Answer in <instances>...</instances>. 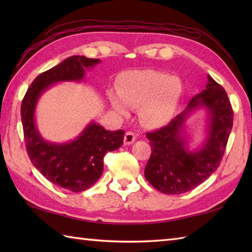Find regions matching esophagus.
<instances>
[{
  "instance_id": "34e87169",
  "label": "esophagus",
  "mask_w": 252,
  "mask_h": 252,
  "mask_svg": "<svg viewBox=\"0 0 252 252\" xmlns=\"http://www.w3.org/2000/svg\"><path fill=\"white\" fill-rule=\"evenodd\" d=\"M135 140H136V135L134 134V133L131 131L126 132L125 138H123V142H125L126 145H130V144H132Z\"/></svg>"
}]
</instances>
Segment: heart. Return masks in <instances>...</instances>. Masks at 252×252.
<instances>
[{"label": "heart", "mask_w": 252, "mask_h": 252, "mask_svg": "<svg viewBox=\"0 0 252 252\" xmlns=\"http://www.w3.org/2000/svg\"><path fill=\"white\" fill-rule=\"evenodd\" d=\"M181 81L157 70L127 71L119 80L118 93L110 92L112 107L121 115L126 106L141 108V119L147 126L157 127L167 123L178 107L182 95Z\"/></svg>", "instance_id": "b5f03b06"}]
</instances>
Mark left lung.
Returning a JSON list of instances; mask_svg holds the SVG:
<instances>
[{
  "mask_svg": "<svg viewBox=\"0 0 252 252\" xmlns=\"http://www.w3.org/2000/svg\"><path fill=\"white\" fill-rule=\"evenodd\" d=\"M206 89L195 95L186 109L159 130L146 133L152 155L145 167V178L163 194L179 195L194 189L219 168L233 127V108L220 84L208 76ZM209 111L208 136L195 152L187 149L183 129L194 109Z\"/></svg>",
  "mask_w": 252,
  "mask_h": 252,
  "instance_id": "1",
  "label": "left lung"
}]
</instances>
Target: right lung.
<instances>
[{
	"label": "right lung",
	"mask_w": 252,
	"mask_h": 252,
	"mask_svg": "<svg viewBox=\"0 0 252 252\" xmlns=\"http://www.w3.org/2000/svg\"><path fill=\"white\" fill-rule=\"evenodd\" d=\"M99 60L71 56L60 65L39 74L31 83L21 103L26 149L32 164L53 184L74 192L90 189L100 178L104 156L122 146L125 131H107L91 122L76 140L65 144L50 143L41 136L34 122V112L41 94L52 84L81 81L85 69L97 65Z\"/></svg>",
	"instance_id": "add662e5"
}]
</instances>
